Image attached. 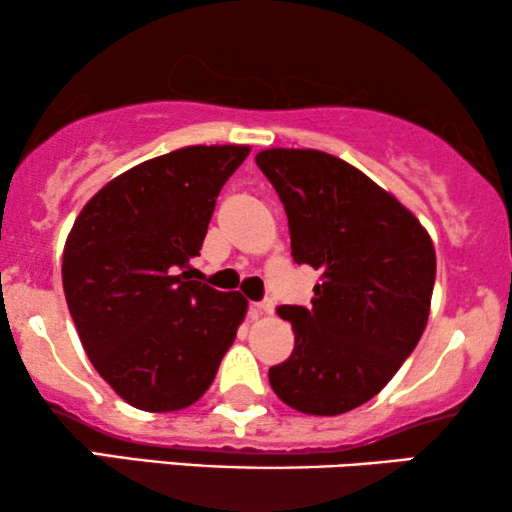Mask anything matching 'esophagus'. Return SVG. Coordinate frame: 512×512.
I'll list each match as a JSON object with an SVG mask.
<instances>
[{
    "label": "esophagus",
    "instance_id": "esophagus-1",
    "mask_svg": "<svg viewBox=\"0 0 512 512\" xmlns=\"http://www.w3.org/2000/svg\"><path fill=\"white\" fill-rule=\"evenodd\" d=\"M254 310L261 314H272V310H275V303H272V300H263V303H254Z\"/></svg>",
    "mask_w": 512,
    "mask_h": 512
}]
</instances>
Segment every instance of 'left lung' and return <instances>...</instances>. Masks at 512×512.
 <instances>
[{
    "mask_svg": "<svg viewBox=\"0 0 512 512\" xmlns=\"http://www.w3.org/2000/svg\"><path fill=\"white\" fill-rule=\"evenodd\" d=\"M256 165L286 209L293 261L321 272L312 307H277L296 347L270 368V387L305 415H342L380 394L417 347L436 249L408 207L331 153L265 149Z\"/></svg>",
    "mask_w": 512,
    "mask_h": 512,
    "instance_id": "1",
    "label": "left lung"
}]
</instances>
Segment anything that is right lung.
<instances>
[{
    "mask_svg": "<svg viewBox=\"0 0 512 512\" xmlns=\"http://www.w3.org/2000/svg\"><path fill=\"white\" fill-rule=\"evenodd\" d=\"M247 144L184 146L118 174L86 202L62 251V286L102 380L146 412L193 405L247 317L240 291L188 277L216 195Z\"/></svg>",
    "mask_w": 512,
    "mask_h": 512,
    "instance_id": "right-lung-1",
    "label": "right lung"
}]
</instances>
